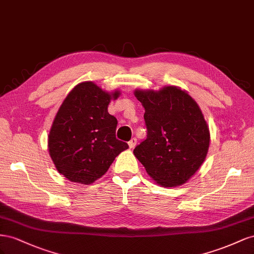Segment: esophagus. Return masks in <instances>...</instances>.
I'll use <instances>...</instances> for the list:
<instances>
[{
	"label": "esophagus",
	"mask_w": 254,
	"mask_h": 254,
	"mask_svg": "<svg viewBox=\"0 0 254 254\" xmlns=\"http://www.w3.org/2000/svg\"><path fill=\"white\" fill-rule=\"evenodd\" d=\"M136 143H137V139H136V138H132L131 140H129V141H128V147H129V149H134L135 146H136Z\"/></svg>",
	"instance_id": "34e87169"
}]
</instances>
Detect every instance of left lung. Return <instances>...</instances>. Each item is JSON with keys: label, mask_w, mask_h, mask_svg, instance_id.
I'll list each match as a JSON object with an SVG mask.
<instances>
[{"label": "left lung", "mask_w": 254, "mask_h": 254, "mask_svg": "<svg viewBox=\"0 0 254 254\" xmlns=\"http://www.w3.org/2000/svg\"><path fill=\"white\" fill-rule=\"evenodd\" d=\"M134 95L144 108L148 131L134 155L158 185H183L203 164L209 146V129L199 105L177 86L136 89Z\"/></svg>", "instance_id": "obj_1"}]
</instances>
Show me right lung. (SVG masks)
Returning <instances> with one entry per match:
<instances>
[{
	"label": "right lung",
	"instance_id": "obj_1",
	"mask_svg": "<svg viewBox=\"0 0 254 254\" xmlns=\"http://www.w3.org/2000/svg\"><path fill=\"white\" fill-rule=\"evenodd\" d=\"M119 90L107 92L92 82L76 85L64 100L48 136L51 158L71 182L89 185L102 177L127 143L116 138L117 119L108 114Z\"/></svg>",
	"mask_w": 254,
	"mask_h": 254
}]
</instances>
